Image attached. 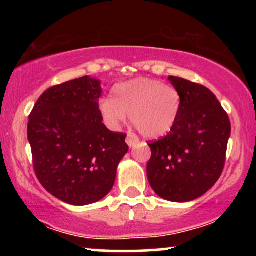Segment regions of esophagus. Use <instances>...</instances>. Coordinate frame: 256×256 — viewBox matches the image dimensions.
<instances>
[{
    "mask_svg": "<svg viewBox=\"0 0 256 256\" xmlns=\"http://www.w3.org/2000/svg\"><path fill=\"white\" fill-rule=\"evenodd\" d=\"M138 142H140V140H138V137L136 136V134H128V136H126V143H128V146H130V148L136 146L138 144Z\"/></svg>",
    "mask_w": 256,
    "mask_h": 256,
    "instance_id": "34e87169",
    "label": "esophagus"
}]
</instances>
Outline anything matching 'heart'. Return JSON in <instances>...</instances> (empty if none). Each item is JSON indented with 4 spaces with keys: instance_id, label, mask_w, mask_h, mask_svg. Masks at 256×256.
Segmentation results:
<instances>
[{
    "instance_id": "1",
    "label": "heart",
    "mask_w": 256,
    "mask_h": 256,
    "mask_svg": "<svg viewBox=\"0 0 256 256\" xmlns=\"http://www.w3.org/2000/svg\"><path fill=\"white\" fill-rule=\"evenodd\" d=\"M112 98L98 101V112L104 124L118 130L130 119L146 138H158L168 134L177 122L182 100L178 90L158 79L134 78L116 84Z\"/></svg>"
}]
</instances>
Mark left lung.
Listing matches in <instances>:
<instances>
[{
  "instance_id": "left-lung-1",
  "label": "left lung",
  "mask_w": 256,
  "mask_h": 256,
  "mask_svg": "<svg viewBox=\"0 0 256 256\" xmlns=\"http://www.w3.org/2000/svg\"><path fill=\"white\" fill-rule=\"evenodd\" d=\"M182 106L166 137L149 143L146 176L156 195L171 202L198 198L216 183L231 134L228 114L210 89L170 76Z\"/></svg>"
}]
</instances>
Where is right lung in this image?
I'll list each match as a JSON object with an SVG mask.
<instances>
[{
    "label": "right lung",
    "mask_w": 256,
    "mask_h": 256,
    "mask_svg": "<svg viewBox=\"0 0 256 256\" xmlns=\"http://www.w3.org/2000/svg\"><path fill=\"white\" fill-rule=\"evenodd\" d=\"M101 82L89 76L49 88L28 124L34 168L52 196L73 206L95 204L110 192L128 146L125 134L102 122Z\"/></svg>",
    "instance_id": "add662e5"
}]
</instances>
